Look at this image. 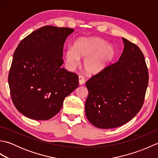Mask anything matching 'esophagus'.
Returning <instances> with one entry per match:
<instances>
[{
	"label": "esophagus",
	"mask_w": 158,
	"mask_h": 158,
	"mask_svg": "<svg viewBox=\"0 0 158 158\" xmlns=\"http://www.w3.org/2000/svg\"><path fill=\"white\" fill-rule=\"evenodd\" d=\"M85 78L83 77L82 75H80L79 77V85H83L85 83Z\"/></svg>",
	"instance_id": "esophagus-1"
}]
</instances>
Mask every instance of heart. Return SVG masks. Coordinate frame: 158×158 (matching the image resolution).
<instances>
[{
    "label": "heart",
    "instance_id": "heart-1",
    "mask_svg": "<svg viewBox=\"0 0 158 158\" xmlns=\"http://www.w3.org/2000/svg\"><path fill=\"white\" fill-rule=\"evenodd\" d=\"M115 55L111 45L99 38H81L65 52L67 65L74 69L79 64L80 58H85L83 66L87 72L96 74L106 69Z\"/></svg>",
    "mask_w": 158,
    "mask_h": 158
}]
</instances>
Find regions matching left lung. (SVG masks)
I'll return each mask as SVG.
<instances>
[{
	"label": "left lung",
	"instance_id": "8db88e82",
	"mask_svg": "<svg viewBox=\"0 0 158 158\" xmlns=\"http://www.w3.org/2000/svg\"><path fill=\"white\" fill-rule=\"evenodd\" d=\"M124 48L117 62L92 76L85 85V115L92 125L114 128L132 119L142 108L149 74L141 50L122 38Z\"/></svg>",
	"mask_w": 158,
	"mask_h": 158
}]
</instances>
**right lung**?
Listing matches in <instances>:
<instances>
[{"mask_svg": "<svg viewBox=\"0 0 158 158\" xmlns=\"http://www.w3.org/2000/svg\"><path fill=\"white\" fill-rule=\"evenodd\" d=\"M73 28L45 26L22 40L13 53L8 82L12 101L23 115L51 119L79 86V77L62 67L63 47Z\"/></svg>", "mask_w": 158, "mask_h": 158, "instance_id": "obj_1", "label": "right lung"}]
</instances>
